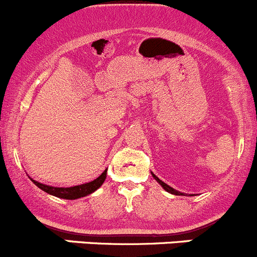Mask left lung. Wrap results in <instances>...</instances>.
Instances as JSON below:
<instances>
[{"instance_id": "obj_1", "label": "left lung", "mask_w": 257, "mask_h": 257, "mask_svg": "<svg viewBox=\"0 0 257 257\" xmlns=\"http://www.w3.org/2000/svg\"><path fill=\"white\" fill-rule=\"evenodd\" d=\"M152 176H154V179L156 180V181L159 182V184L161 185V186L164 187V189L166 190L167 192H170V194H174V195H182V192H179V191H176V190H175V189H172V187H170L169 185H166V184H165L164 181H161V180H160L159 177L156 176V175H154V174H152Z\"/></svg>"}]
</instances>
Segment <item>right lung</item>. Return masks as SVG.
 I'll list each match as a JSON object with an SVG mask.
<instances>
[{"label": "right lung", "mask_w": 257, "mask_h": 257, "mask_svg": "<svg viewBox=\"0 0 257 257\" xmlns=\"http://www.w3.org/2000/svg\"><path fill=\"white\" fill-rule=\"evenodd\" d=\"M106 172H107V170H105V171H103L97 179L93 180V181L87 182V184H83V185H78V186H72V187H52V186H47V185L40 184V182L35 181V180L32 179L31 180L37 187H40L42 191L47 192V194L53 195V196L56 197H60V199L75 200V199H80V197H83V196H87V195L92 194L93 191H96V190L103 184V181H105Z\"/></svg>", "instance_id": "right-lung-1"}]
</instances>
